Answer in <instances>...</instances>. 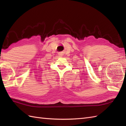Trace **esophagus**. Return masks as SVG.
I'll list each match as a JSON object with an SVG mask.
<instances>
[{
    "mask_svg": "<svg viewBox=\"0 0 126 126\" xmlns=\"http://www.w3.org/2000/svg\"><path fill=\"white\" fill-rule=\"evenodd\" d=\"M59 55H60V56H62V55H61V54H59Z\"/></svg>",
    "mask_w": 126,
    "mask_h": 126,
    "instance_id": "34e87169",
    "label": "esophagus"
}]
</instances>
